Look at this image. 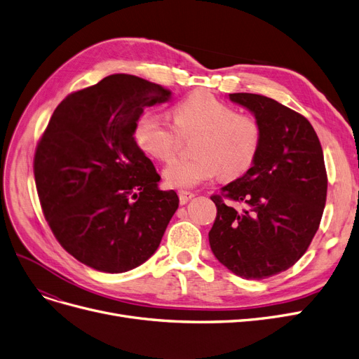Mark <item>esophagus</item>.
I'll use <instances>...</instances> for the list:
<instances>
[{"instance_id": "esophagus-1", "label": "esophagus", "mask_w": 359, "mask_h": 359, "mask_svg": "<svg viewBox=\"0 0 359 359\" xmlns=\"http://www.w3.org/2000/svg\"><path fill=\"white\" fill-rule=\"evenodd\" d=\"M178 196H180L181 203L184 205V203H187L189 200H191V198L194 197V193H193V191H187V190H180V191H178Z\"/></svg>"}]
</instances>
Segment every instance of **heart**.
<instances>
[{
    "label": "heart",
    "instance_id": "obj_1",
    "mask_svg": "<svg viewBox=\"0 0 359 359\" xmlns=\"http://www.w3.org/2000/svg\"><path fill=\"white\" fill-rule=\"evenodd\" d=\"M174 126L153 111H144L134 126L137 146L151 159L166 162L175 154L178 134L197 135L191 159L168 163L163 178L169 187L191 189L215 175L229 181L253 166L262 144V126L208 93H193L174 107Z\"/></svg>",
    "mask_w": 359,
    "mask_h": 359
}]
</instances>
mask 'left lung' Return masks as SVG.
<instances>
[{"instance_id": "left-lung-1", "label": "left lung", "mask_w": 359, "mask_h": 359, "mask_svg": "<svg viewBox=\"0 0 359 359\" xmlns=\"http://www.w3.org/2000/svg\"><path fill=\"white\" fill-rule=\"evenodd\" d=\"M229 100L259 121L262 144L246 174L210 197L217 218L209 243L236 276L264 280L293 266L317 233L327 197L324 154L300 113L259 94Z\"/></svg>"}]
</instances>
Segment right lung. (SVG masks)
<instances>
[{"label":"right lung","mask_w":359,"mask_h":359,"mask_svg":"<svg viewBox=\"0 0 359 359\" xmlns=\"http://www.w3.org/2000/svg\"><path fill=\"white\" fill-rule=\"evenodd\" d=\"M170 91L116 74L69 94L42 134L34 175L42 212L62 248L97 271L119 274L157 250L178 209L174 190L135 142L144 107Z\"/></svg>","instance_id":"1"}]
</instances>
